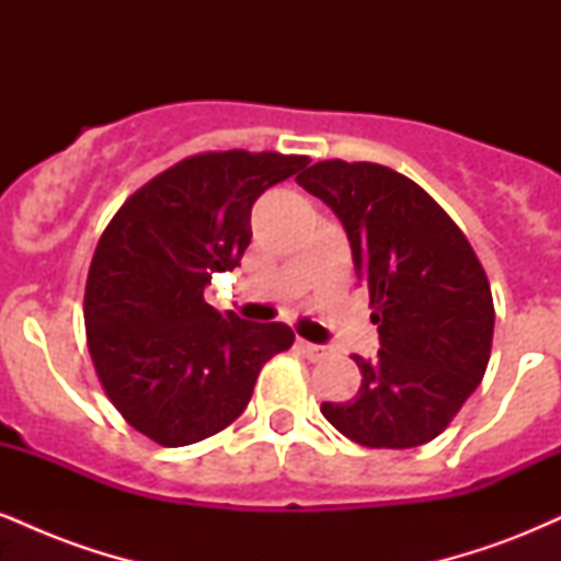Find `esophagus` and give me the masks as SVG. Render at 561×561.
<instances>
[{
	"label": "esophagus",
	"instance_id": "1",
	"mask_svg": "<svg viewBox=\"0 0 561 561\" xmlns=\"http://www.w3.org/2000/svg\"><path fill=\"white\" fill-rule=\"evenodd\" d=\"M295 347L302 353L306 358H311V362H321V358H327V347L324 345H317V343H308V340H298Z\"/></svg>",
	"mask_w": 561,
	"mask_h": 561
}]
</instances>
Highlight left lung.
<instances>
[{
  "instance_id": "8db88e82",
  "label": "left lung",
  "mask_w": 561,
  "mask_h": 561,
  "mask_svg": "<svg viewBox=\"0 0 561 561\" xmlns=\"http://www.w3.org/2000/svg\"><path fill=\"white\" fill-rule=\"evenodd\" d=\"M295 182L343 224L379 324L377 356H353L358 396L321 403V414L369 448L430 443L491 358L495 311L472 244L420 184L388 165L321 160Z\"/></svg>"
}]
</instances>
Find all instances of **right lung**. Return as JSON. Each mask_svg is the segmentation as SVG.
Returning <instances> with one entry per match:
<instances>
[{
    "mask_svg": "<svg viewBox=\"0 0 561 561\" xmlns=\"http://www.w3.org/2000/svg\"><path fill=\"white\" fill-rule=\"evenodd\" d=\"M308 165L279 152H205L134 192L89 266L83 321L102 388L160 446H190L242 414L261 366L293 345L287 324L218 313L210 276L240 266L250 208Z\"/></svg>",
    "mask_w": 561,
    "mask_h": 561,
    "instance_id": "right-lung-1",
    "label": "right lung"
}]
</instances>
